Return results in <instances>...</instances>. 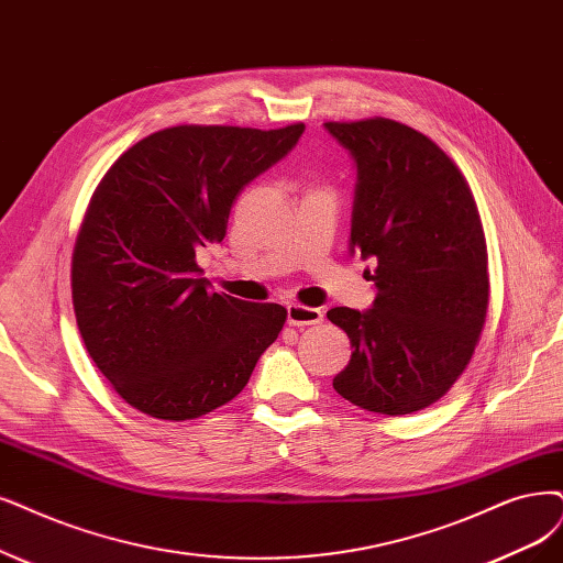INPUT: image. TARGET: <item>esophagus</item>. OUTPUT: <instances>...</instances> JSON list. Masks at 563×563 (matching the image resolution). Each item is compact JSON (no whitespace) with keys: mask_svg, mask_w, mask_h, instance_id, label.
Returning a JSON list of instances; mask_svg holds the SVG:
<instances>
[{"mask_svg":"<svg viewBox=\"0 0 563 563\" xmlns=\"http://www.w3.org/2000/svg\"><path fill=\"white\" fill-rule=\"evenodd\" d=\"M324 313L320 308H310L301 303H289L287 306V324L292 327H308V324H320Z\"/></svg>","mask_w":563,"mask_h":563,"instance_id":"obj_1","label":"esophagus"}]
</instances>
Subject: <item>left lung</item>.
Returning <instances> with one entry per match:
<instances>
[{"label": "left lung", "instance_id": "left-lung-1", "mask_svg": "<svg viewBox=\"0 0 563 563\" xmlns=\"http://www.w3.org/2000/svg\"><path fill=\"white\" fill-rule=\"evenodd\" d=\"M357 164L350 253L376 260L368 310L331 308L352 345L343 399L408 415L445 397L487 318V243L471 187L429 136L389 118L324 122Z\"/></svg>", "mask_w": 563, "mask_h": 563}]
</instances>
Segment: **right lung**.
I'll use <instances>...</instances> for the list:
<instances>
[{
	"instance_id": "1",
	"label": "right lung",
	"mask_w": 563,
	"mask_h": 563,
	"mask_svg": "<svg viewBox=\"0 0 563 563\" xmlns=\"http://www.w3.org/2000/svg\"><path fill=\"white\" fill-rule=\"evenodd\" d=\"M303 130L178 124L134 143L97 185L71 257L74 313L132 408L201 418L236 397L278 339L287 310L211 292L197 253L224 239L239 192Z\"/></svg>"
}]
</instances>
